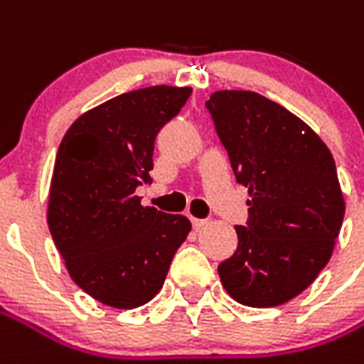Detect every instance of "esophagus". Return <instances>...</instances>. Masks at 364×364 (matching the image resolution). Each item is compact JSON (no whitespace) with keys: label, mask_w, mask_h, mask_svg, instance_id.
Instances as JSON below:
<instances>
[{"label":"esophagus","mask_w":364,"mask_h":364,"mask_svg":"<svg viewBox=\"0 0 364 364\" xmlns=\"http://www.w3.org/2000/svg\"><path fill=\"white\" fill-rule=\"evenodd\" d=\"M191 220H193L195 228H203V226L208 225V218H191Z\"/></svg>","instance_id":"1"}]
</instances>
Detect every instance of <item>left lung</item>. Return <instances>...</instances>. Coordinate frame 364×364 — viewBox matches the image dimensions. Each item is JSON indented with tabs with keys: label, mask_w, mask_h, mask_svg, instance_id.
Listing matches in <instances>:
<instances>
[{
	"label": "left lung",
	"mask_w": 364,
	"mask_h": 364,
	"mask_svg": "<svg viewBox=\"0 0 364 364\" xmlns=\"http://www.w3.org/2000/svg\"><path fill=\"white\" fill-rule=\"evenodd\" d=\"M205 106L236 181L250 193L238 248L218 264L220 282L238 304L282 306L314 284L341 230L345 203L331 151L258 92L220 90Z\"/></svg>",
	"instance_id": "1"
}]
</instances>
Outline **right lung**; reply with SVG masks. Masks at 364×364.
Instances as JSON below:
<instances>
[{"label": "right lung", "instance_id": "add662e5", "mask_svg": "<svg viewBox=\"0 0 364 364\" xmlns=\"http://www.w3.org/2000/svg\"><path fill=\"white\" fill-rule=\"evenodd\" d=\"M191 92L161 85L120 94L82 114L58 146L50 236L76 286L106 306L147 304L189 235V218L141 207L136 189L151 181L156 136Z\"/></svg>", "mask_w": 364, "mask_h": 364}]
</instances>
